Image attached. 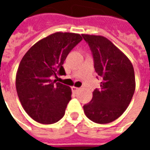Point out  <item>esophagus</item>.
Here are the masks:
<instances>
[{
    "mask_svg": "<svg viewBox=\"0 0 150 150\" xmlns=\"http://www.w3.org/2000/svg\"><path fill=\"white\" fill-rule=\"evenodd\" d=\"M71 89L73 91H79L80 88H77V87H75V86H73V87H71Z\"/></svg>",
    "mask_w": 150,
    "mask_h": 150,
    "instance_id": "1",
    "label": "esophagus"
}]
</instances>
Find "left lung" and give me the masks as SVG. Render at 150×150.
I'll list each match as a JSON object with an SVG mask.
<instances>
[{"instance_id": "1", "label": "left lung", "mask_w": 150, "mask_h": 150, "mask_svg": "<svg viewBox=\"0 0 150 150\" xmlns=\"http://www.w3.org/2000/svg\"><path fill=\"white\" fill-rule=\"evenodd\" d=\"M93 54L95 71L102 78L100 88L83 106L88 119L98 124L112 122L122 115L132 100L136 88L131 61L110 40L100 35L83 34Z\"/></svg>"}]
</instances>
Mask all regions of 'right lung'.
Masks as SVG:
<instances>
[{"label": "right lung", "mask_w": 150, "mask_h": 150, "mask_svg": "<svg viewBox=\"0 0 150 150\" xmlns=\"http://www.w3.org/2000/svg\"><path fill=\"white\" fill-rule=\"evenodd\" d=\"M83 38L75 33L56 32L39 40L25 53L16 74L19 100L29 116L41 124H53L65 114L71 89L53 76L65 75L62 64Z\"/></svg>", "instance_id": "obj_1"}]
</instances>
